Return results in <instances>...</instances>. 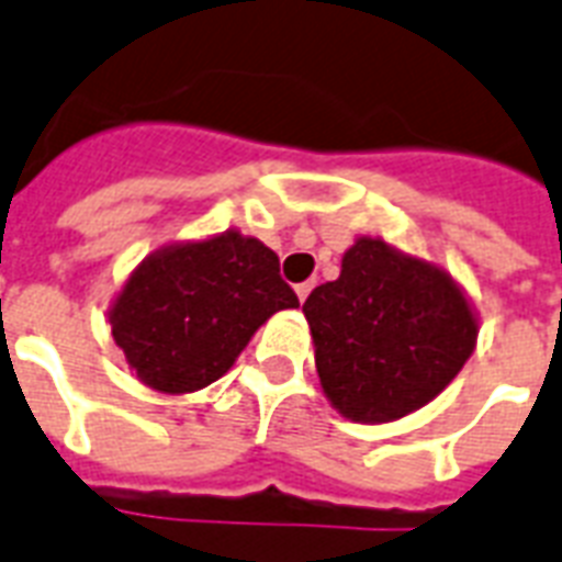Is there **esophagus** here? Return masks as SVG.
<instances>
[{
  "label": "esophagus",
  "mask_w": 562,
  "mask_h": 562,
  "mask_svg": "<svg viewBox=\"0 0 562 562\" xmlns=\"http://www.w3.org/2000/svg\"><path fill=\"white\" fill-rule=\"evenodd\" d=\"M313 290V281H302V284H295V295H299V302H304Z\"/></svg>",
  "instance_id": "obj_1"
}]
</instances>
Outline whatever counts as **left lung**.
<instances>
[{
  "instance_id": "8db88e82",
  "label": "left lung",
  "mask_w": 562,
  "mask_h": 562,
  "mask_svg": "<svg viewBox=\"0 0 562 562\" xmlns=\"http://www.w3.org/2000/svg\"><path fill=\"white\" fill-rule=\"evenodd\" d=\"M302 311L322 390L363 425L425 407L475 351L477 316L458 281L381 237L355 240L340 278L316 286Z\"/></svg>"
}]
</instances>
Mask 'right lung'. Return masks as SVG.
Wrapping results in <instances>:
<instances>
[{
  "mask_svg": "<svg viewBox=\"0 0 562 562\" xmlns=\"http://www.w3.org/2000/svg\"><path fill=\"white\" fill-rule=\"evenodd\" d=\"M299 299L278 255L240 232L176 243L134 269L108 311L125 363L158 393H195L234 367L255 330Z\"/></svg>",
  "mask_w": 562,
  "mask_h": 562,
  "instance_id": "obj_1",
  "label": "right lung"
}]
</instances>
